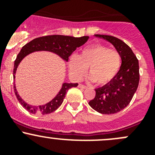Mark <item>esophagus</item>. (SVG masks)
Here are the masks:
<instances>
[{
  "label": "esophagus",
  "mask_w": 155,
  "mask_h": 155,
  "mask_svg": "<svg viewBox=\"0 0 155 155\" xmlns=\"http://www.w3.org/2000/svg\"><path fill=\"white\" fill-rule=\"evenodd\" d=\"M78 87H79L80 88H82V89L87 88V87H86L85 85H84V84H79V85H78Z\"/></svg>",
  "instance_id": "obj_1"
}]
</instances>
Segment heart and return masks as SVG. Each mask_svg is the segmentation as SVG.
Here are the masks:
<instances>
[{"label":"heart","mask_w":155,"mask_h":155,"mask_svg":"<svg viewBox=\"0 0 155 155\" xmlns=\"http://www.w3.org/2000/svg\"><path fill=\"white\" fill-rule=\"evenodd\" d=\"M121 62L118 51L96 44L84 47L78 56H71L68 60V69L71 77L79 81L89 68L90 81H96L99 85H105L116 78Z\"/></svg>","instance_id":"1"}]
</instances>
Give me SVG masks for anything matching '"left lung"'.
I'll return each mask as SVG.
<instances>
[{
    "instance_id": "8db88e82",
    "label": "left lung",
    "mask_w": 155,
    "mask_h": 155,
    "mask_svg": "<svg viewBox=\"0 0 155 155\" xmlns=\"http://www.w3.org/2000/svg\"><path fill=\"white\" fill-rule=\"evenodd\" d=\"M95 36L112 44L121 56L122 63L118 74L113 81L95 90L96 96L89 102V105L101 114H115L129 105L137 90L139 82V61L131 48L119 38L105 35Z\"/></svg>"
}]
</instances>
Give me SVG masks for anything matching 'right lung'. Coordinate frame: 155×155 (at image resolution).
I'll use <instances>...</instances> for the list:
<instances>
[{
  "label": "right lung",
  "mask_w": 155,
  "mask_h": 155,
  "mask_svg": "<svg viewBox=\"0 0 155 155\" xmlns=\"http://www.w3.org/2000/svg\"><path fill=\"white\" fill-rule=\"evenodd\" d=\"M88 36H83L81 38H74L71 36H65V35H47V36L40 37L35 39L32 40L30 42L23 46L22 50L17 55L16 60L14 62V68H13V78L15 79V74L17 69V67L21 61L22 60L25 56L28 55L29 53L35 51H41V50H46L50 51L59 55L61 58L68 62V57L71 55V53L83 44H85L88 40ZM78 85V84H67L64 83L56 97L52 99L50 102L45 104L44 105L39 106H32V105L27 104L25 101L22 100L19 95L16 91V86H13L14 93L16 94V98L19 100V103L30 113L32 114H47L56 111L61 105H62L63 99L65 98L67 91L71 87H75Z\"/></svg>",
  "instance_id": "add662e5"
}]
</instances>
